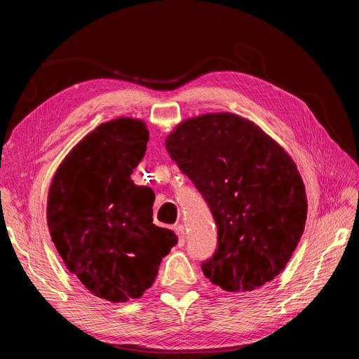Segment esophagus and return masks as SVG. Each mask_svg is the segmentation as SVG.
I'll list each match as a JSON object with an SVG mask.
<instances>
[{
	"label": "esophagus",
	"mask_w": 359,
	"mask_h": 359,
	"mask_svg": "<svg viewBox=\"0 0 359 359\" xmlns=\"http://www.w3.org/2000/svg\"><path fill=\"white\" fill-rule=\"evenodd\" d=\"M175 232L178 235V244L184 245V243H186V229H184V226L182 224L175 226Z\"/></svg>",
	"instance_id": "esophagus-1"
}]
</instances>
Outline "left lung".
<instances>
[{"label": "left lung", "mask_w": 359, "mask_h": 359, "mask_svg": "<svg viewBox=\"0 0 359 359\" xmlns=\"http://www.w3.org/2000/svg\"><path fill=\"white\" fill-rule=\"evenodd\" d=\"M166 149L217 224V248L201 265L205 277L223 290L248 292L278 276L307 219L306 189L286 151L233 114L187 119Z\"/></svg>", "instance_id": "1"}]
</instances>
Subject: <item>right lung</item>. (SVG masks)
Instances as JSON below:
<instances>
[{
    "mask_svg": "<svg viewBox=\"0 0 359 359\" xmlns=\"http://www.w3.org/2000/svg\"><path fill=\"white\" fill-rule=\"evenodd\" d=\"M148 130L118 118L86 135L64 158L48 194V226L72 274L95 297H142L178 236L153 223L154 191L130 178Z\"/></svg>",
    "mask_w": 359,
    "mask_h": 359,
    "instance_id": "right-lung-1",
    "label": "right lung"
}]
</instances>
